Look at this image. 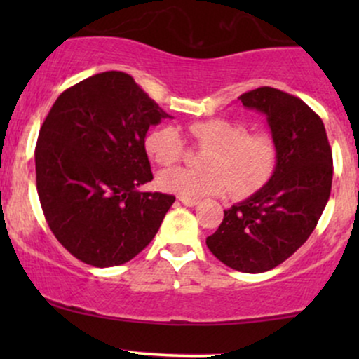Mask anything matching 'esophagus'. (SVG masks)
<instances>
[{"instance_id": "obj_1", "label": "esophagus", "mask_w": 359, "mask_h": 359, "mask_svg": "<svg viewBox=\"0 0 359 359\" xmlns=\"http://www.w3.org/2000/svg\"><path fill=\"white\" fill-rule=\"evenodd\" d=\"M179 201L184 205H189V208H194V205L199 204V201H197V199H187V197H179Z\"/></svg>"}]
</instances>
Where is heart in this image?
Returning <instances> with one entry per match:
<instances>
[{
    "label": "heart",
    "instance_id": "1",
    "mask_svg": "<svg viewBox=\"0 0 359 359\" xmlns=\"http://www.w3.org/2000/svg\"><path fill=\"white\" fill-rule=\"evenodd\" d=\"M189 133L201 155L203 170L177 167L160 172L156 184L162 191L187 199L231 192L243 197L262 189L277 170L278 145L265 131L248 133L240 121L209 118L189 125ZM147 155L158 165H172L184 154L182 137L174 126H158L145 138Z\"/></svg>",
    "mask_w": 359,
    "mask_h": 359
}]
</instances>
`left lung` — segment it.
Masks as SVG:
<instances>
[{"instance_id":"obj_1","label":"left lung","mask_w":359,"mask_h":359,"mask_svg":"<svg viewBox=\"0 0 359 359\" xmlns=\"http://www.w3.org/2000/svg\"><path fill=\"white\" fill-rule=\"evenodd\" d=\"M238 100L266 116L278 145L277 170L258 192L226 209L205 245L229 269L262 273L314 231L331 194L332 151L323 119L299 97L265 86Z\"/></svg>"}]
</instances>
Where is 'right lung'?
I'll return each instance as SVG.
<instances>
[{"label": "right lung", "instance_id": "add662e5", "mask_svg": "<svg viewBox=\"0 0 359 359\" xmlns=\"http://www.w3.org/2000/svg\"><path fill=\"white\" fill-rule=\"evenodd\" d=\"M170 118L119 71L77 82L53 102L35 148L36 192L53 236L88 265L130 262L154 240L175 197L154 179L148 128Z\"/></svg>", "mask_w": 359, "mask_h": 359}]
</instances>
